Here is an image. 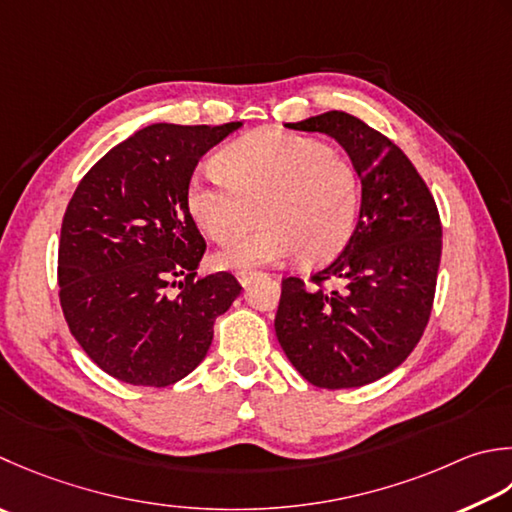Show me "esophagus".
<instances>
[{
	"mask_svg": "<svg viewBox=\"0 0 512 512\" xmlns=\"http://www.w3.org/2000/svg\"><path fill=\"white\" fill-rule=\"evenodd\" d=\"M257 273H255V270H239V273H237V279H239V284H242V286H248L250 284V279H253Z\"/></svg>",
	"mask_w": 512,
	"mask_h": 512,
	"instance_id": "esophagus-1",
	"label": "esophagus"
}]
</instances>
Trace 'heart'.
I'll use <instances>...</instances> for the list:
<instances>
[{
  "label": "heart",
  "mask_w": 512,
  "mask_h": 512,
  "mask_svg": "<svg viewBox=\"0 0 512 512\" xmlns=\"http://www.w3.org/2000/svg\"><path fill=\"white\" fill-rule=\"evenodd\" d=\"M222 168L190 177L186 204L197 226L228 244L253 228L257 210L264 222L217 255L222 268L282 264L297 255L308 266L324 264L353 237L357 170L319 139L264 130L230 144Z\"/></svg>",
  "instance_id": "obj_1"
}]
</instances>
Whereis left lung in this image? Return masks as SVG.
<instances>
[{
  "label": "left lung",
  "mask_w": 512,
  "mask_h": 512,
  "mask_svg": "<svg viewBox=\"0 0 512 512\" xmlns=\"http://www.w3.org/2000/svg\"><path fill=\"white\" fill-rule=\"evenodd\" d=\"M288 128L337 139L362 179L353 237L326 268L282 279L275 333L299 375L317 388H357L395 370L433 310L442 222L404 150L342 110Z\"/></svg>",
  "instance_id": "obj_1"
}]
</instances>
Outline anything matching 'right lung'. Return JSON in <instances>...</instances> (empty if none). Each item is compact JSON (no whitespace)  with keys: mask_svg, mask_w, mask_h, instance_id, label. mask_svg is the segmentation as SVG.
Returning <instances> with one entry per match:
<instances>
[{"mask_svg":"<svg viewBox=\"0 0 512 512\" xmlns=\"http://www.w3.org/2000/svg\"><path fill=\"white\" fill-rule=\"evenodd\" d=\"M239 126H146L110 148L70 197L59 302L77 344L119 382L164 388L193 373L215 319L242 290L230 273L197 277L206 242L186 204L199 159Z\"/></svg>","mask_w":512,"mask_h":512,"instance_id":"1","label":"right lung"}]
</instances>
